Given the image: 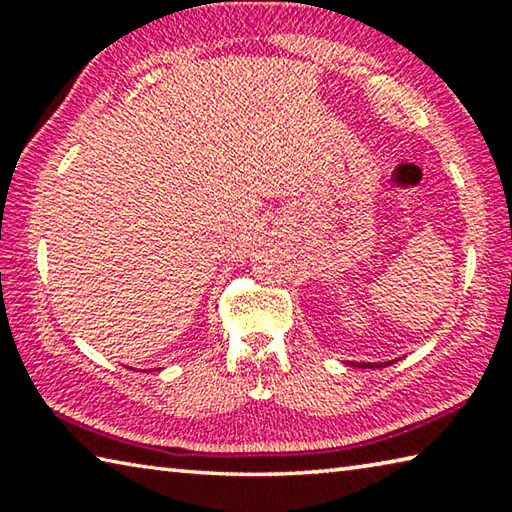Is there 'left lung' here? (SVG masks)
I'll list each match as a JSON object with an SVG mask.
<instances>
[{"label": "left lung", "mask_w": 512, "mask_h": 512, "mask_svg": "<svg viewBox=\"0 0 512 512\" xmlns=\"http://www.w3.org/2000/svg\"><path fill=\"white\" fill-rule=\"evenodd\" d=\"M393 361H384V363H354V361H350V366H357V368H386V366H391Z\"/></svg>", "instance_id": "obj_1"}]
</instances>
